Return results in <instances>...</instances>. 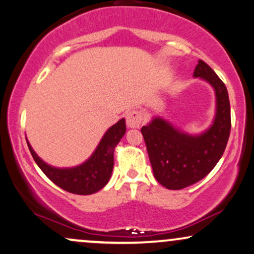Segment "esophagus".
<instances>
[{"instance_id": "obj_1", "label": "esophagus", "mask_w": 254, "mask_h": 254, "mask_svg": "<svg viewBox=\"0 0 254 254\" xmlns=\"http://www.w3.org/2000/svg\"><path fill=\"white\" fill-rule=\"evenodd\" d=\"M125 119H127V125L129 127H139V125L143 122L142 115L137 110H130V111H127L125 114Z\"/></svg>"}]
</instances>
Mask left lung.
<instances>
[{
	"label": "left lung",
	"mask_w": 254,
	"mask_h": 254,
	"mask_svg": "<svg viewBox=\"0 0 254 254\" xmlns=\"http://www.w3.org/2000/svg\"><path fill=\"white\" fill-rule=\"evenodd\" d=\"M194 77L208 81L215 90L216 115L213 125L200 136H189L162 118L140 129L155 179L163 187L179 190L194 185L216 166L231 132V106L225 84L202 60Z\"/></svg>",
	"instance_id": "left-lung-1"
}]
</instances>
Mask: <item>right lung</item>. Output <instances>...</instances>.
Masks as SVG:
<instances>
[{
    "instance_id": "add662e5",
    "label": "right lung",
    "mask_w": 254,
    "mask_h": 254,
    "mask_svg": "<svg viewBox=\"0 0 254 254\" xmlns=\"http://www.w3.org/2000/svg\"><path fill=\"white\" fill-rule=\"evenodd\" d=\"M125 131H127V125L123 118L106 131L96 151L85 163L67 169H59L46 164L35 154L29 143H27L36 164L58 187L72 194L90 195L100 190L109 182L114 169L115 148L124 136Z\"/></svg>"
}]
</instances>
